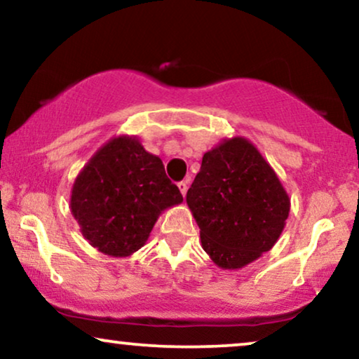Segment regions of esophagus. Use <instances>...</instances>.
<instances>
[{"label": "esophagus", "mask_w": 359, "mask_h": 359, "mask_svg": "<svg viewBox=\"0 0 359 359\" xmlns=\"http://www.w3.org/2000/svg\"><path fill=\"white\" fill-rule=\"evenodd\" d=\"M187 189H189V184H187V180H184V182H179V190H180V194L184 195H187Z\"/></svg>", "instance_id": "34e87169"}]
</instances>
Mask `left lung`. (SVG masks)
<instances>
[{
    "mask_svg": "<svg viewBox=\"0 0 359 359\" xmlns=\"http://www.w3.org/2000/svg\"><path fill=\"white\" fill-rule=\"evenodd\" d=\"M185 200L205 252L229 271L269 251L290 212V198L279 177L243 136L224 137L205 152Z\"/></svg>",
    "mask_w": 359,
    "mask_h": 359,
    "instance_id": "8db88e82",
    "label": "left lung"
}]
</instances>
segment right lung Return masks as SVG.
Returning a JSON list of instances; mask_svg holds the SVG:
<instances>
[{"mask_svg":"<svg viewBox=\"0 0 359 359\" xmlns=\"http://www.w3.org/2000/svg\"><path fill=\"white\" fill-rule=\"evenodd\" d=\"M159 157L136 136H114L76 175L70 210L90 245L111 257H128L146 245L164 210L182 203Z\"/></svg>","mask_w":359,"mask_h":359,"instance_id":"add662e5","label":"right lung"}]
</instances>
